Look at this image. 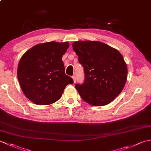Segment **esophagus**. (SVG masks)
<instances>
[{
  "mask_svg": "<svg viewBox=\"0 0 151 151\" xmlns=\"http://www.w3.org/2000/svg\"><path fill=\"white\" fill-rule=\"evenodd\" d=\"M72 78H73V80L74 83H75V82H76V76H75V75L72 76Z\"/></svg>",
  "mask_w": 151,
  "mask_h": 151,
  "instance_id": "esophagus-1",
  "label": "esophagus"
}]
</instances>
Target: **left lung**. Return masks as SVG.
I'll list each match as a JSON object with an SVG mask.
<instances>
[{"label":"left lung","instance_id":"8db88e82","mask_svg":"<svg viewBox=\"0 0 151 151\" xmlns=\"http://www.w3.org/2000/svg\"><path fill=\"white\" fill-rule=\"evenodd\" d=\"M72 46L84 67V81L75 85L82 99L95 106L110 103L127 81V67L123 56L100 41H76Z\"/></svg>","mask_w":151,"mask_h":151}]
</instances>
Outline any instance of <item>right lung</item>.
<instances>
[{
  "label": "right lung",
  "instance_id": "right-lung-1",
  "mask_svg": "<svg viewBox=\"0 0 151 151\" xmlns=\"http://www.w3.org/2000/svg\"><path fill=\"white\" fill-rule=\"evenodd\" d=\"M68 42L38 44L21 57L17 78L25 96L34 103L47 105L62 97L64 89L73 80L65 73L62 56Z\"/></svg>",
  "mask_w": 151,
  "mask_h": 151
}]
</instances>
